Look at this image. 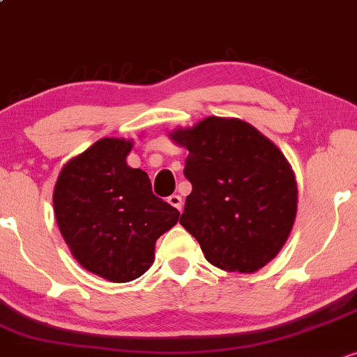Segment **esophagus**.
<instances>
[{
    "mask_svg": "<svg viewBox=\"0 0 357 357\" xmlns=\"http://www.w3.org/2000/svg\"><path fill=\"white\" fill-rule=\"evenodd\" d=\"M168 204H170L172 207H175L177 211H182V207H183V200L177 194H174V195H170V197H168Z\"/></svg>",
    "mask_w": 357,
    "mask_h": 357,
    "instance_id": "obj_1",
    "label": "esophagus"
}]
</instances>
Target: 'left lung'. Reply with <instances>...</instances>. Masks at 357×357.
I'll list each match as a JSON object with an SVG mask.
<instances>
[{
	"label": "left lung",
	"instance_id": "obj_1",
	"mask_svg": "<svg viewBox=\"0 0 357 357\" xmlns=\"http://www.w3.org/2000/svg\"><path fill=\"white\" fill-rule=\"evenodd\" d=\"M170 138L189 150L192 183L180 224L211 265L255 273L287 243L297 215V182L285 155L250 123L209 116Z\"/></svg>",
	"mask_w": 357,
	"mask_h": 357
}]
</instances>
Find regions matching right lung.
I'll list each match as a JSON object with an SVG mask.
<instances>
[{"instance_id":"1","label":"right lung","mask_w":357,"mask_h":357,"mask_svg":"<svg viewBox=\"0 0 357 357\" xmlns=\"http://www.w3.org/2000/svg\"><path fill=\"white\" fill-rule=\"evenodd\" d=\"M133 142L102 138L60 170L54 190L59 229L91 273L114 283L142 276L155 243L180 212L151 192L146 172L128 167Z\"/></svg>"}]
</instances>
